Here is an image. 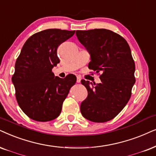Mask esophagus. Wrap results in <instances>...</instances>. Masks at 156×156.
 Segmentation results:
<instances>
[{"label": "esophagus", "instance_id": "1", "mask_svg": "<svg viewBox=\"0 0 156 156\" xmlns=\"http://www.w3.org/2000/svg\"><path fill=\"white\" fill-rule=\"evenodd\" d=\"M76 82L78 83H79L80 82V77H77V80H76Z\"/></svg>", "mask_w": 156, "mask_h": 156}]
</instances>
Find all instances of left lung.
Wrapping results in <instances>:
<instances>
[{"label": "left lung", "instance_id": "left-lung-1", "mask_svg": "<svg viewBox=\"0 0 156 156\" xmlns=\"http://www.w3.org/2000/svg\"><path fill=\"white\" fill-rule=\"evenodd\" d=\"M79 42L90 55L88 68L100 75V83L85 80L88 96L80 104L82 115L94 122L114 119L127 104L135 83V65L127 41L109 29L76 31Z\"/></svg>", "mask_w": 156, "mask_h": 156}]
</instances>
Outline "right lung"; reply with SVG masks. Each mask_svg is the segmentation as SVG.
Wrapping results in <instances>:
<instances>
[{"mask_svg": "<svg viewBox=\"0 0 156 156\" xmlns=\"http://www.w3.org/2000/svg\"><path fill=\"white\" fill-rule=\"evenodd\" d=\"M76 31L50 29L26 41L12 76L16 98L21 110L31 119L47 122L60 115L64 100L76 82L73 74L65 78L52 71L60 62L57 50Z\"/></svg>", "mask_w": 156, "mask_h": 156, "instance_id": "add662e5", "label": "right lung"}]
</instances>
